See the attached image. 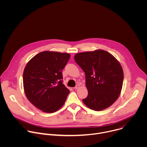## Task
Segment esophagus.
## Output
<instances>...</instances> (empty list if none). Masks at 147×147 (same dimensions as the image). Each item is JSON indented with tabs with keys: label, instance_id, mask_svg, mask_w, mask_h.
<instances>
[{
	"label": "esophagus",
	"instance_id": "1",
	"mask_svg": "<svg viewBox=\"0 0 147 147\" xmlns=\"http://www.w3.org/2000/svg\"><path fill=\"white\" fill-rule=\"evenodd\" d=\"M79 87H80V86H79L78 84H77V85H76V86L74 88V89H78Z\"/></svg>",
	"mask_w": 147,
	"mask_h": 147
}]
</instances>
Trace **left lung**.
Returning a JSON list of instances; mask_svg holds the SVG:
<instances>
[{"label":"left lung","instance_id":"8db88e82","mask_svg":"<svg viewBox=\"0 0 147 147\" xmlns=\"http://www.w3.org/2000/svg\"><path fill=\"white\" fill-rule=\"evenodd\" d=\"M74 60L86 74L88 93L83 102L96 111L111 106L119 96L123 86L124 74L119 62L103 50L77 53Z\"/></svg>","mask_w":147,"mask_h":147}]
</instances>
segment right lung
<instances>
[{"mask_svg":"<svg viewBox=\"0 0 147 147\" xmlns=\"http://www.w3.org/2000/svg\"><path fill=\"white\" fill-rule=\"evenodd\" d=\"M70 57L69 53L44 51L28 62L23 73L24 90L39 109L53 113L64 105L70 91L63 84L61 71Z\"/></svg>","mask_w":147,"mask_h":147,"instance_id":"add662e5","label":"right lung"}]
</instances>
